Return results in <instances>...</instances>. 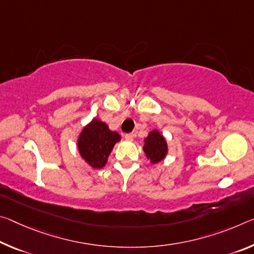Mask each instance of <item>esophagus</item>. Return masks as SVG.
Returning <instances> with one entry per match:
<instances>
[{
	"instance_id": "obj_1",
	"label": "esophagus",
	"mask_w": 254,
	"mask_h": 254,
	"mask_svg": "<svg viewBox=\"0 0 254 254\" xmlns=\"http://www.w3.org/2000/svg\"><path fill=\"white\" fill-rule=\"evenodd\" d=\"M124 138H126V140H127V141H132L134 138V135H133V133H127L126 135H124Z\"/></svg>"
}]
</instances>
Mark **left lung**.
<instances>
[{"mask_svg": "<svg viewBox=\"0 0 254 254\" xmlns=\"http://www.w3.org/2000/svg\"><path fill=\"white\" fill-rule=\"evenodd\" d=\"M143 151L147 158L150 159V163L152 164L162 162L166 157L168 151L167 142L158 130H152L149 132L148 136L144 139Z\"/></svg>", "mask_w": 254, "mask_h": 254, "instance_id": "left-lung-1", "label": "left lung"}]
</instances>
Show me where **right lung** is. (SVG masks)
<instances>
[{
  "instance_id": "add662e5",
  "label": "right lung",
  "mask_w": 254,
  "mask_h": 254,
  "mask_svg": "<svg viewBox=\"0 0 254 254\" xmlns=\"http://www.w3.org/2000/svg\"><path fill=\"white\" fill-rule=\"evenodd\" d=\"M120 140L118 132L111 131L106 123L94 119L82 128L78 138V149L88 165L92 168H103L113 147Z\"/></svg>"
}]
</instances>
